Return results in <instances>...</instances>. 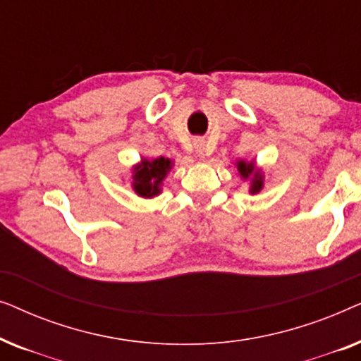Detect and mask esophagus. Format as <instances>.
<instances>
[{"label": "esophagus", "mask_w": 361, "mask_h": 361, "mask_svg": "<svg viewBox=\"0 0 361 361\" xmlns=\"http://www.w3.org/2000/svg\"><path fill=\"white\" fill-rule=\"evenodd\" d=\"M194 146H195V152H197V156L199 157H202V159H205L207 156H210V147H209V145H207V142L204 141V140H197L195 142H194Z\"/></svg>", "instance_id": "1"}]
</instances>
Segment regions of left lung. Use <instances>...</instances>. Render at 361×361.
Returning a JSON list of instances; mask_svg holds the SVG:
<instances>
[{"instance_id": "obj_1", "label": "left lung", "mask_w": 361, "mask_h": 361, "mask_svg": "<svg viewBox=\"0 0 361 361\" xmlns=\"http://www.w3.org/2000/svg\"><path fill=\"white\" fill-rule=\"evenodd\" d=\"M235 166H236V169H238L240 179H243L250 184V187H248L250 194H258V192L263 190L264 172L261 167H258L255 159H251V161L240 159V161H236Z\"/></svg>"}]
</instances>
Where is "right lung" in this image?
Returning <instances> with one entry per match:
<instances>
[{"label": "right lung", "instance_id": "1", "mask_svg": "<svg viewBox=\"0 0 361 361\" xmlns=\"http://www.w3.org/2000/svg\"><path fill=\"white\" fill-rule=\"evenodd\" d=\"M174 161L169 157H156L147 159L141 157V161L131 167V189L137 197L142 199H154L162 192V182L169 174Z\"/></svg>", "mask_w": 361, "mask_h": 361}]
</instances>
